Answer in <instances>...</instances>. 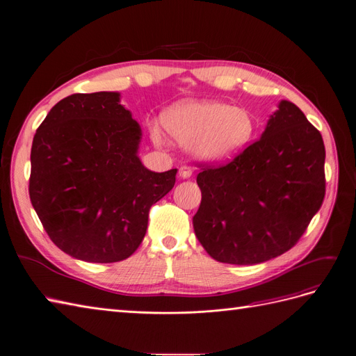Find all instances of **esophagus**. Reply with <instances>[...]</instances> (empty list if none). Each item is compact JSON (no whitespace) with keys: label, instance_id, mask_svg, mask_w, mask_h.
<instances>
[{"label":"esophagus","instance_id":"34e87169","mask_svg":"<svg viewBox=\"0 0 356 356\" xmlns=\"http://www.w3.org/2000/svg\"><path fill=\"white\" fill-rule=\"evenodd\" d=\"M179 176H180L181 179H189V177L192 176V168L188 167V165H181V167L179 168Z\"/></svg>","mask_w":356,"mask_h":356}]
</instances>
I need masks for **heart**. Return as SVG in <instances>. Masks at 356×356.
Returning a JSON list of instances; mask_svg holds the SVG:
<instances>
[{
  "label": "heart",
  "instance_id": "b5f03b06",
  "mask_svg": "<svg viewBox=\"0 0 356 356\" xmlns=\"http://www.w3.org/2000/svg\"><path fill=\"white\" fill-rule=\"evenodd\" d=\"M161 122L167 134L198 161H225L241 154L255 136L257 120L243 107H232L218 101H185L165 110ZM152 139L161 143L156 127Z\"/></svg>",
  "mask_w": 356,
  "mask_h": 356
}]
</instances>
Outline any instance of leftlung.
Returning a JSON list of instances; mask_svg holds the SVG:
<instances>
[{
  "instance_id": "1",
  "label": "left lung",
  "mask_w": 356,
  "mask_h": 356,
  "mask_svg": "<svg viewBox=\"0 0 356 356\" xmlns=\"http://www.w3.org/2000/svg\"><path fill=\"white\" fill-rule=\"evenodd\" d=\"M320 131L280 101L261 138L225 165L201 164L193 230L209 257L254 266L289 251L325 195Z\"/></svg>"
}]
</instances>
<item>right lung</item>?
<instances>
[{
    "label": "right lung",
    "instance_id": "right-lung-1",
    "mask_svg": "<svg viewBox=\"0 0 356 356\" xmlns=\"http://www.w3.org/2000/svg\"><path fill=\"white\" fill-rule=\"evenodd\" d=\"M142 130L118 92L73 94L51 108L31 151L29 196L51 241L86 262L129 258L149 208L176 183L138 156Z\"/></svg>",
    "mask_w": 356,
    "mask_h": 356
}]
</instances>
